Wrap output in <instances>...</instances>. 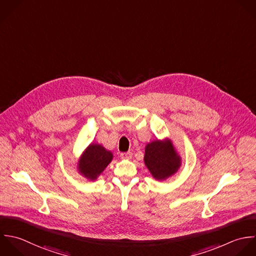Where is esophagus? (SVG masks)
<instances>
[{
    "mask_svg": "<svg viewBox=\"0 0 256 256\" xmlns=\"http://www.w3.org/2000/svg\"><path fill=\"white\" fill-rule=\"evenodd\" d=\"M132 156V152H122L120 154V158H124V160H130Z\"/></svg>",
    "mask_w": 256,
    "mask_h": 256,
    "instance_id": "34e87169",
    "label": "esophagus"
}]
</instances>
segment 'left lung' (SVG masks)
Returning <instances> with one entry per match:
<instances>
[{
	"label": "left lung",
	"mask_w": 256,
	"mask_h": 256,
	"mask_svg": "<svg viewBox=\"0 0 256 256\" xmlns=\"http://www.w3.org/2000/svg\"><path fill=\"white\" fill-rule=\"evenodd\" d=\"M144 164L154 178L162 180L178 172L180 158L170 140H154L146 146Z\"/></svg>",
	"instance_id": "1"
}]
</instances>
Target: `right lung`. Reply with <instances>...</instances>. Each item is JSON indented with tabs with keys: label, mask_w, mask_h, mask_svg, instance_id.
Wrapping results in <instances>:
<instances>
[{
	"label": "right lung",
	"mask_w": 256,
	"mask_h": 256,
	"mask_svg": "<svg viewBox=\"0 0 256 256\" xmlns=\"http://www.w3.org/2000/svg\"><path fill=\"white\" fill-rule=\"evenodd\" d=\"M112 160V154L100 144H90L78 162V172L92 180H96Z\"/></svg>",
	"instance_id": "right-lung-1"
}]
</instances>
